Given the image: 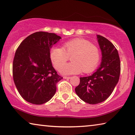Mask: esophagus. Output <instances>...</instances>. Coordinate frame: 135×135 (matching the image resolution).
<instances>
[{
    "instance_id": "34e87169",
    "label": "esophagus",
    "mask_w": 135,
    "mask_h": 135,
    "mask_svg": "<svg viewBox=\"0 0 135 135\" xmlns=\"http://www.w3.org/2000/svg\"><path fill=\"white\" fill-rule=\"evenodd\" d=\"M63 78H64V79H67V80H68V79H70L71 77H67V76H64V77Z\"/></svg>"
}]
</instances>
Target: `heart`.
Listing matches in <instances>:
<instances>
[{"instance_id":"heart-1","label":"heart","mask_w":135,"mask_h":135,"mask_svg":"<svg viewBox=\"0 0 135 135\" xmlns=\"http://www.w3.org/2000/svg\"><path fill=\"white\" fill-rule=\"evenodd\" d=\"M71 57L72 62L63 65ZM100 58L97 46L82 38H75L63 44L62 47L53 46L50 51V58L56 69H60L62 74H78L82 71H93Z\"/></svg>"}]
</instances>
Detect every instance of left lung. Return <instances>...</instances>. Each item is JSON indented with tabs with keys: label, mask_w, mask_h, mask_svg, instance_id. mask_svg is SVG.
Listing matches in <instances>:
<instances>
[{
	"label": "left lung",
	"mask_w": 135,
	"mask_h": 135,
	"mask_svg": "<svg viewBox=\"0 0 135 135\" xmlns=\"http://www.w3.org/2000/svg\"><path fill=\"white\" fill-rule=\"evenodd\" d=\"M102 53V63L96 71L89 77H81L76 94L83 101L95 104L108 98L119 81L120 61L117 49L106 38L97 35Z\"/></svg>",
	"instance_id": "obj_1"
}]
</instances>
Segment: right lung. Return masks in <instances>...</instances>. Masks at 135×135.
<instances>
[{
    "instance_id": "obj_1",
    "label": "right lung",
    "mask_w": 135,
    "mask_h": 135,
    "mask_svg": "<svg viewBox=\"0 0 135 135\" xmlns=\"http://www.w3.org/2000/svg\"><path fill=\"white\" fill-rule=\"evenodd\" d=\"M61 38L54 33L36 32L26 37L16 51L13 61V81L19 94L29 103L48 102L62 77L52 67L50 49Z\"/></svg>"
}]
</instances>
